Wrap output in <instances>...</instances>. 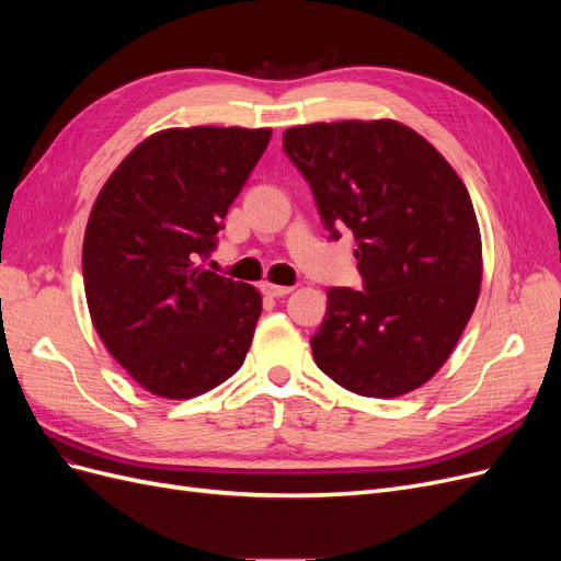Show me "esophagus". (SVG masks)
<instances>
[{
    "label": "esophagus",
    "instance_id": "obj_1",
    "mask_svg": "<svg viewBox=\"0 0 561 561\" xmlns=\"http://www.w3.org/2000/svg\"><path fill=\"white\" fill-rule=\"evenodd\" d=\"M262 290H264V295H268V297H285V295H290V293H293V287H290V285L264 283V285H262Z\"/></svg>",
    "mask_w": 561,
    "mask_h": 561
}]
</instances>
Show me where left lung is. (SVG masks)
<instances>
[{"mask_svg": "<svg viewBox=\"0 0 561 561\" xmlns=\"http://www.w3.org/2000/svg\"><path fill=\"white\" fill-rule=\"evenodd\" d=\"M283 147L330 239L348 227L358 241L363 290H328L316 365L365 398L410 393L445 365L480 297L482 239L466 184L393 118L295 126Z\"/></svg>", "mask_w": 561, "mask_h": 561, "instance_id": "left-lung-1", "label": "left lung"}]
</instances>
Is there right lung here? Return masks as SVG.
<instances>
[{
	"label": "right lung",
	"instance_id": "1",
	"mask_svg": "<svg viewBox=\"0 0 561 561\" xmlns=\"http://www.w3.org/2000/svg\"><path fill=\"white\" fill-rule=\"evenodd\" d=\"M268 140L271 128L159 130L93 203L81 254L93 328L149 393L196 398L245 360L262 295L198 260Z\"/></svg>",
	"mask_w": 561,
	"mask_h": 561
}]
</instances>
